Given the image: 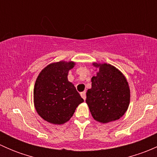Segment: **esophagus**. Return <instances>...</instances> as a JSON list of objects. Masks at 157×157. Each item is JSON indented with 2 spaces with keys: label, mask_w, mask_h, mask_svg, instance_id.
I'll list each match as a JSON object with an SVG mask.
<instances>
[{
  "label": "esophagus",
  "mask_w": 157,
  "mask_h": 157,
  "mask_svg": "<svg viewBox=\"0 0 157 157\" xmlns=\"http://www.w3.org/2000/svg\"><path fill=\"white\" fill-rule=\"evenodd\" d=\"M80 95H81V96H82V98H83V99H86V92L85 91H83V92H82L81 93H80Z\"/></svg>",
  "instance_id": "obj_1"
}]
</instances>
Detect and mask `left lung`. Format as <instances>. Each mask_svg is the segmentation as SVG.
<instances>
[{
    "instance_id": "obj_1",
    "label": "left lung",
    "mask_w": 157,
    "mask_h": 157,
    "mask_svg": "<svg viewBox=\"0 0 157 157\" xmlns=\"http://www.w3.org/2000/svg\"><path fill=\"white\" fill-rule=\"evenodd\" d=\"M99 67L91 79L92 87L86 92V102L93 118L101 123L119 119L130 103V89L122 73L111 64L93 63Z\"/></svg>"
}]
</instances>
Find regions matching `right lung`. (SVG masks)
Instances as JSON below:
<instances>
[{
    "label": "right lung",
    "mask_w": 157,
    "mask_h": 157,
    "mask_svg": "<svg viewBox=\"0 0 157 157\" xmlns=\"http://www.w3.org/2000/svg\"><path fill=\"white\" fill-rule=\"evenodd\" d=\"M74 65L73 61L52 63L42 70L36 79L33 91L35 108L48 122H67L83 102L74 84L67 80L68 71Z\"/></svg>",
    "instance_id": "1"
}]
</instances>
